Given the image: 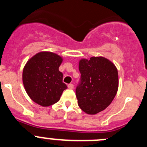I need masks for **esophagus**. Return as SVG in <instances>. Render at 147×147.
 <instances>
[{
    "label": "esophagus",
    "mask_w": 147,
    "mask_h": 147,
    "mask_svg": "<svg viewBox=\"0 0 147 147\" xmlns=\"http://www.w3.org/2000/svg\"><path fill=\"white\" fill-rule=\"evenodd\" d=\"M67 88H69V89H73L74 88V85L73 84H69V85H67Z\"/></svg>",
    "instance_id": "1"
}]
</instances>
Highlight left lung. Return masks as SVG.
I'll return each mask as SVG.
<instances>
[{
  "instance_id": "left-lung-1",
  "label": "left lung",
  "mask_w": 147,
  "mask_h": 147,
  "mask_svg": "<svg viewBox=\"0 0 147 147\" xmlns=\"http://www.w3.org/2000/svg\"><path fill=\"white\" fill-rule=\"evenodd\" d=\"M81 80L76 89L78 105L90 115L107 108L119 88L118 70L111 61L103 57L82 59L79 62Z\"/></svg>"
}]
</instances>
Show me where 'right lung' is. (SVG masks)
Masks as SVG:
<instances>
[{"instance_id":"1","label":"right lung","mask_w":147,"mask_h":147,"mask_svg":"<svg viewBox=\"0 0 147 147\" xmlns=\"http://www.w3.org/2000/svg\"><path fill=\"white\" fill-rule=\"evenodd\" d=\"M62 57L50 51H41L28 60L23 67V83L31 99L42 107H49L60 99L67 85L59 71Z\"/></svg>"}]
</instances>
